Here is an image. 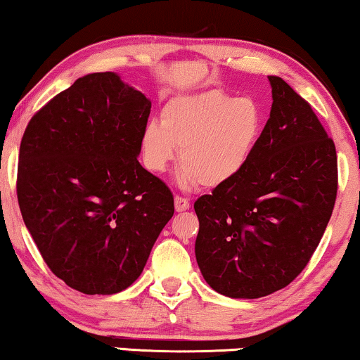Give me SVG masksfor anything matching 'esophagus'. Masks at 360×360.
<instances>
[{
    "label": "esophagus",
    "instance_id": "1",
    "mask_svg": "<svg viewBox=\"0 0 360 360\" xmlns=\"http://www.w3.org/2000/svg\"><path fill=\"white\" fill-rule=\"evenodd\" d=\"M174 206H176V211L177 212H183V211H188L191 202L188 198H183V195H176L174 198Z\"/></svg>",
    "mask_w": 360,
    "mask_h": 360
}]
</instances>
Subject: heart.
Segmentation results:
<instances>
[{
  "label": "heart",
  "mask_w": 360,
  "mask_h": 360,
  "mask_svg": "<svg viewBox=\"0 0 360 360\" xmlns=\"http://www.w3.org/2000/svg\"><path fill=\"white\" fill-rule=\"evenodd\" d=\"M141 138L144 165L165 172L181 148V186L216 188L234 179L251 159L262 131V112L251 98L221 89L186 94L162 108Z\"/></svg>",
  "instance_id": "obj_1"
}]
</instances>
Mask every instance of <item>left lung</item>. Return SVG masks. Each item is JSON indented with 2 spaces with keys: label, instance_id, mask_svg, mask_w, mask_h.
Returning a JSON list of instances; mask_svg holds the SVG:
<instances>
[{
  "label": "left lung",
  "instance_id": "left-lung-1",
  "mask_svg": "<svg viewBox=\"0 0 360 360\" xmlns=\"http://www.w3.org/2000/svg\"><path fill=\"white\" fill-rule=\"evenodd\" d=\"M271 116L251 159L194 202L195 259L214 290L269 295L301 274L338 195V154L319 117L282 78L269 76Z\"/></svg>",
  "mask_w": 360,
  "mask_h": 360
}]
</instances>
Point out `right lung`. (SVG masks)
Returning <instances> with one entry per match:
<instances>
[{"label": "right lung", "instance_id": "obj_1", "mask_svg": "<svg viewBox=\"0 0 360 360\" xmlns=\"http://www.w3.org/2000/svg\"><path fill=\"white\" fill-rule=\"evenodd\" d=\"M151 101L115 72H93L26 126L16 194L51 272L83 294H116L143 272L174 214L171 189L139 165Z\"/></svg>", "mask_w": 360, "mask_h": 360}]
</instances>
